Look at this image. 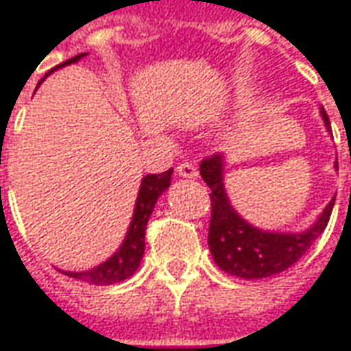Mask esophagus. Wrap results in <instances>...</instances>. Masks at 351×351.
I'll use <instances>...</instances> for the list:
<instances>
[{"label": "esophagus", "mask_w": 351, "mask_h": 351, "mask_svg": "<svg viewBox=\"0 0 351 351\" xmlns=\"http://www.w3.org/2000/svg\"><path fill=\"white\" fill-rule=\"evenodd\" d=\"M176 171H178V176H181V178H189V180H195V178H199V168L193 164V162H180L178 164V168H176Z\"/></svg>", "instance_id": "1"}]
</instances>
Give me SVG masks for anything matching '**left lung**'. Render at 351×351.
<instances>
[{
    "label": "left lung",
    "instance_id": "8db88e82",
    "mask_svg": "<svg viewBox=\"0 0 351 351\" xmlns=\"http://www.w3.org/2000/svg\"><path fill=\"white\" fill-rule=\"evenodd\" d=\"M321 116L330 130V122L321 108ZM200 176L210 187V229L208 246L219 269L243 279H265L289 269L308 252L309 246L325 231L335 199L311 229L304 233H267L260 231L237 214L223 189V156L210 154L200 162Z\"/></svg>",
    "mask_w": 351,
    "mask_h": 351
}]
</instances>
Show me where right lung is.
I'll return each instance as SVG.
<instances>
[{"mask_svg": "<svg viewBox=\"0 0 351 351\" xmlns=\"http://www.w3.org/2000/svg\"><path fill=\"white\" fill-rule=\"evenodd\" d=\"M84 55H86V53H80L76 57L64 60L62 64H57L55 69H60V66L70 64V62H76V60L82 59ZM53 70H49V72H53ZM171 171H173V168L162 171V173H149V176H145L143 178L141 187H139V195H137V202H135L134 219H132V223H130L128 235H125L124 243L120 246V250H118L110 260H106L105 263H101L97 267L82 273H66L69 277H74V279H80V281L91 282V285H114V282H120L124 281V279H128V277H132V275L137 271V267H139L141 258H143L145 254V231H147V221H149V217H151L158 197L170 187Z\"/></svg>", "mask_w": 351, "mask_h": 351, "instance_id": "add662e5", "label": "right lung"}]
</instances>
